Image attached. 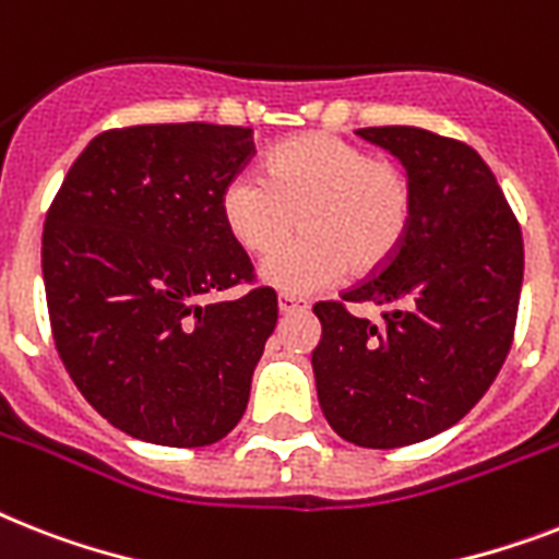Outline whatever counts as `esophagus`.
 <instances>
[{
	"mask_svg": "<svg viewBox=\"0 0 559 559\" xmlns=\"http://www.w3.org/2000/svg\"><path fill=\"white\" fill-rule=\"evenodd\" d=\"M310 304L304 301V298H295V295H281L278 298V310L281 312H301L307 310Z\"/></svg>",
	"mask_w": 559,
	"mask_h": 559,
	"instance_id": "34e87169",
	"label": "esophagus"
}]
</instances>
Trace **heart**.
<instances>
[{
	"label": "heart",
	"instance_id": "b5f03b06",
	"mask_svg": "<svg viewBox=\"0 0 559 559\" xmlns=\"http://www.w3.org/2000/svg\"><path fill=\"white\" fill-rule=\"evenodd\" d=\"M413 180L402 163L326 131L284 140L264 160V177L238 171L221 192V217L240 247L266 255L293 226L295 238L261 266L287 295H307L342 278L370 275L393 261L413 224Z\"/></svg>",
	"mask_w": 559,
	"mask_h": 559
}]
</instances>
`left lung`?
Listing matches in <instances>:
<instances>
[{"label":"left lung","instance_id":"8db88e82","mask_svg":"<svg viewBox=\"0 0 559 559\" xmlns=\"http://www.w3.org/2000/svg\"><path fill=\"white\" fill-rule=\"evenodd\" d=\"M356 134L405 163L416 206L390 264L312 307V370L330 428L390 451L456 425L497 379L514 342L523 233L468 143L413 126ZM361 300L391 307L382 325L346 310Z\"/></svg>","mask_w":559,"mask_h":559}]
</instances>
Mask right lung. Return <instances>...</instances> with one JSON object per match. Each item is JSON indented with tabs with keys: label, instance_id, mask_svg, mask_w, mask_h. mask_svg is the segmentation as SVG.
<instances>
[{
	"label": "right lung",
	"instance_id": "right-lung-1",
	"mask_svg": "<svg viewBox=\"0 0 559 559\" xmlns=\"http://www.w3.org/2000/svg\"><path fill=\"white\" fill-rule=\"evenodd\" d=\"M252 129L157 122L103 131L68 169L43 233L57 353L88 405L134 439L203 448L247 411L278 295L221 217ZM238 283L235 302L201 305Z\"/></svg>",
	"mask_w": 559,
	"mask_h": 559
}]
</instances>
